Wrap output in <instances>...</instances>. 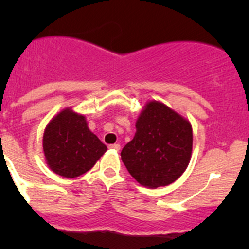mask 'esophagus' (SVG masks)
I'll use <instances>...</instances> for the list:
<instances>
[{"instance_id":"1","label":"esophagus","mask_w":249,"mask_h":249,"mask_svg":"<svg viewBox=\"0 0 249 249\" xmlns=\"http://www.w3.org/2000/svg\"><path fill=\"white\" fill-rule=\"evenodd\" d=\"M109 148L113 150H119L120 144H118V143H113V144H109Z\"/></svg>"}]
</instances>
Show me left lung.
Segmentation results:
<instances>
[{"mask_svg":"<svg viewBox=\"0 0 249 249\" xmlns=\"http://www.w3.org/2000/svg\"><path fill=\"white\" fill-rule=\"evenodd\" d=\"M192 149L190 123L164 104L152 101L141 113L135 137L120 155L141 185L158 188L171 184L182 176Z\"/></svg>","mask_w":249,"mask_h":249,"instance_id":"1","label":"left lung"}]
</instances>
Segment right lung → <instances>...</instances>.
I'll return each instance as SVG.
<instances>
[{
  "mask_svg": "<svg viewBox=\"0 0 249 249\" xmlns=\"http://www.w3.org/2000/svg\"><path fill=\"white\" fill-rule=\"evenodd\" d=\"M43 150L53 171L74 178L89 171L107 147L90 131L84 115L64 109L47 125Z\"/></svg>",
  "mask_w": 249,
  "mask_h": 249,
  "instance_id": "1",
  "label": "right lung"
}]
</instances>
